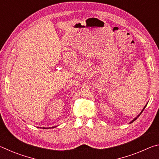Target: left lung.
<instances>
[{"label": "left lung", "mask_w": 159, "mask_h": 159, "mask_svg": "<svg viewBox=\"0 0 159 159\" xmlns=\"http://www.w3.org/2000/svg\"><path fill=\"white\" fill-rule=\"evenodd\" d=\"M147 107V104H146V105H145V106H144V108H143V109H142V111H141V113H140V114H139V115L138 116H137L136 118H134V119H133V120H132V121H130V123H133V121H134V120H135L137 119V118H138V117L139 116H140V114H142V111H144V109H145V107Z\"/></svg>", "instance_id": "1"}]
</instances>
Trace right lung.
Returning a JSON list of instances; mask_svg holds the SVG:
<instances>
[{
    "label": "right lung",
    "instance_id": "obj_1",
    "mask_svg": "<svg viewBox=\"0 0 159 159\" xmlns=\"http://www.w3.org/2000/svg\"><path fill=\"white\" fill-rule=\"evenodd\" d=\"M43 128V129H45V128ZM52 128H53V127H52Z\"/></svg>",
    "mask_w": 159,
    "mask_h": 159
}]
</instances>
